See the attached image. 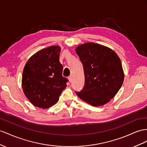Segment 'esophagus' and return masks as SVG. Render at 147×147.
<instances>
[{"label": "esophagus", "mask_w": 147, "mask_h": 147, "mask_svg": "<svg viewBox=\"0 0 147 147\" xmlns=\"http://www.w3.org/2000/svg\"><path fill=\"white\" fill-rule=\"evenodd\" d=\"M67 79H68V81H69V82L72 81V76H69L68 78H67Z\"/></svg>", "instance_id": "1"}]
</instances>
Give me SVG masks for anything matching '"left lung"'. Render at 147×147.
Segmentation results:
<instances>
[{"label": "left lung", "mask_w": 147, "mask_h": 147, "mask_svg": "<svg viewBox=\"0 0 147 147\" xmlns=\"http://www.w3.org/2000/svg\"><path fill=\"white\" fill-rule=\"evenodd\" d=\"M76 53L83 65L85 84L76 94L92 106L109 102L118 92L124 80L121 61L110 48L92 42L79 45Z\"/></svg>", "instance_id": "obj_1"}]
</instances>
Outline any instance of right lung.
Returning a JSON list of instances; mask_svg holds the SVG:
<instances>
[{
	"label": "right lung",
	"instance_id": "obj_1",
	"mask_svg": "<svg viewBox=\"0 0 147 147\" xmlns=\"http://www.w3.org/2000/svg\"><path fill=\"white\" fill-rule=\"evenodd\" d=\"M59 46H51L33 55L24 66L22 86L25 96L35 106L48 109L59 100L67 86L59 62Z\"/></svg>",
	"mask_w": 147,
	"mask_h": 147
}]
</instances>
